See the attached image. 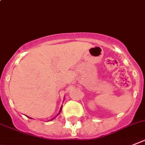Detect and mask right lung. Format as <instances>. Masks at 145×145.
Here are the masks:
<instances>
[{"mask_svg":"<svg viewBox=\"0 0 145 145\" xmlns=\"http://www.w3.org/2000/svg\"><path fill=\"white\" fill-rule=\"evenodd\" d=\"M61 110H62V106H61V108H60V110H59V112H58V114H57V116H58V115H59L60 113H61ZM27 117H28V116H27ZM56 117H55V118H56ZM28 118H29V117H28ZM52 118V119H51V120H53V119H54V118Z\"/></svg>","mask_w":145,"mask_h":145,"instance_id":"1","label":"right lung"}]
</instances>
